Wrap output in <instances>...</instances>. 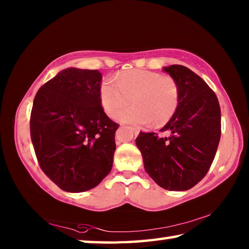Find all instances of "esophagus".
I'll use <instances>...</instances> for the list:
<instances>
[{
    "label": "esophagus",
    "instance_id": "1",
    "mask_svg": "<svg viewBox=\"0 0 249 249\" xmlns=\"http://www.w3.org/2000/svg\"><path fill=\"white\" fill-rule=\"evenodd\" d=\"M128 128H129L130 132L134 133V135H138V134H140V130H138L137 128H135V127H128Z\"/></svg>",
    "mask_w": 249,
    "mask_h": 249
}]
</instances>
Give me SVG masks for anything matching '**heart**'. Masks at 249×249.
<instances>
[{
    "instance_id": "obj_1",
    "label": "heart",
    "mask_w": 249,
    "mask_h": 249,
    "mask_svg": "<svg viewBox=\"0 0 249 249\" xmlns=\"http://www.w3.org/2000/svg\"><path fill=\"white\" fill-rule=\"evenodd\" d=\"M100 100L105 113L123 123L159 127L167 124L178 108L179 87L175 79L154 71L134 69L105 80L100 87Z\"/></svg>"
}]
</instances>
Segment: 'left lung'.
Wrapping results in <instances>:
<instances>
[{"label": "left lung", "mask_w": 249, "mask_h": 249, "mask_svg": "<svg viewBox=\"0 0 249 249\" xmlns=\"http://www.w3.org/2000/svg\"><path fill=\"white\" fill-rule=\"evenodd\" d=\"M179 87V105L160 129L168 137L141 132L136 145L144 168L159 187L185 191L208 174L221 138V108L212 89L189 68L172 65L162 69Z\"/></svg>", "instance_id": "1"}]
</instances>
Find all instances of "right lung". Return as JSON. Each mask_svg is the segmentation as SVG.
Returning a JSON list of instances; mask_svg holds the SVG:
<instances>
[{"label":"right lung","instance_id":"right-lung-1","mask_svg":"<svg viewBox=\"0 0 249 249\" xmlns=\"http://www.w3.org/2000/svg\"><path fill=\"white\" fill-rule=\"evenodd\" d=\"M99 70L67 68L36 93L31 137L41 170L67 192L94 188L113 166L119 124L104 113Z\"/></svg>","mask_w":249,"mask_h":249}]
</instances>
